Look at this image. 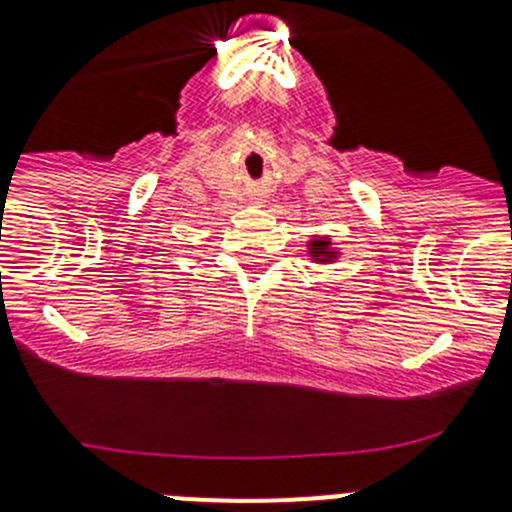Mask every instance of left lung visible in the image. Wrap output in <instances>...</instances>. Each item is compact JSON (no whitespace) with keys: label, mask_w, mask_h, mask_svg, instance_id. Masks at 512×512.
Segmentation results:
<instances>
[{"label":"left lung","mask_w":512,"mask_h":512,"mask_svg":"<svg viewBox=\"0 0 512 512\" xmlns=\"http://www.w3.org/2000/svg\"><path fill=\"white\" fill-rule=\"evenodd\" d=\"M326 247H329V242H324V239H321V242H313V252H316V255L326 252Z\"/></svg>","instance_id":"left-lung-1"}]
</instances>
